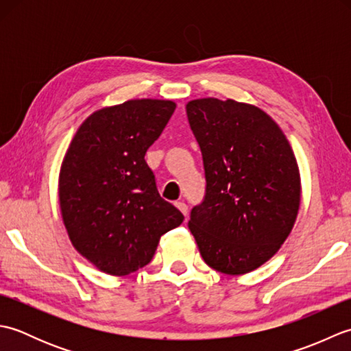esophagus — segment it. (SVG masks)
Instances as JSON below:
<instances>
[{
  "mask_svg": "<svg viewBox=\"0 0 351 351\" xmlns=\"http://www.w3.org/2000/svg\"><path fill=\"white\" fill-rule=\"evenodd\" d=\"M175 205L178 206V210H180L184 215H187V214H189V205L185 204V202H182V200H180V202H176Z\"/></svg>",
  "mask_w": 351,
  "mask_h": 351,
  "instance_id": "obj_1",
  "label": "esophagus"
}]
</instances>
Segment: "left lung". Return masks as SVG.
Returning a JSON list of instances; mask_svg holds the SVG:
<instances>
[{
    "label": "left lung",
    "mask_w": 351,
    "mask_h": 351,
    "mask_svg": "<svg viewBox=\"0 0 351 351\" xmlns=\"http://www.w3.org/2000/svg\"><path fill=\"white\" fill-rule=\"evenodd\" d=\"M187 117L206 181L189 228L211 268L249 273L279 250L294 226L300 205L294 152L278 123L249 104L195 99Z\"/></svg>",
    "instance_id": "1"
}]
</instances>
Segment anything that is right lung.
<instances>
[{
  "instance_id": "obj_1",
  "label": "right lung",
  "mask_w": 351,
  "mask_h": 351,
  "mask_svg": "<svg viewBox=\"0 0 351 351\" xmlns=\"http://www.w3.org/2000/svg\"><path fill=\"white\" fill-rule=\"evenodd\" d=\"M176 106L132 99L95 111L72 138L60 170L64 226L81 255L113 276L151 263L162 234L184 215L156 190L146 151Z\"/></svg>"
}]
</instances>
